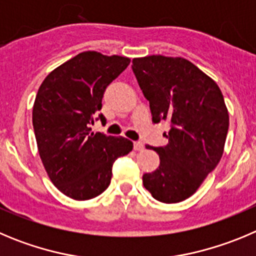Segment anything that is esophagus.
I'll list each match as a JSON object with an SVG mask.
<instances>
[{"label": "esophagus", "instance_id": "esophagus-1", "mask_svg": "<svg viewBox=\"0 0 256 256\" xmlns=\"http://www.w3.org/2000/svg\"><path fill=\"white\" fill-rule=\"evenodd\" d=\"M133 148H134V151H142V150H144V144L134 142V144H133Z\"/></svg>", "mask_w": 256, "mask_h": 256}]
</instances>
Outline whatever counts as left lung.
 Instances as JSON below:
<instances>
[{"instance_id":"obj_1","label":"left lung","mask_w":256,"mask_h":256,"mask_svg":"<svg viewBox=\"0 0 256 256\" xmlns=\"http://www.w3.org/2000/svg\"><path fill=\"white\" fill-rule=\"evenodd\" d=\"M132 68L150 102L152 122L170 124L166 146H147L158 154L160 165L144 175V185L156 200L179 203L198 190L224 154L230 122L224 95L185 58H133Z\"/></svg>"}]
</instances>
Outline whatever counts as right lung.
Segmentation results:
<instances>
[{
  "instance_id": "1",
  "label": "right lung",
  "mask_w": 256,
  "mask_h": 256,
  "mask_svg": "<svg viewBox=\"0 0 256 256\" xmlns=\"http://www.w3.org/2000/svg\"><path fill=\"white\" fill-rule=\"evenodd\" d=\"M123 56L82 52L42 82L32 106L38 152L58 190L74 200L100 196L112 180V162L133 148L130 140L91 132L105 88L128 67ZM100 120L105 122L102 114Z\"/></svg>"
}]
</instances>
